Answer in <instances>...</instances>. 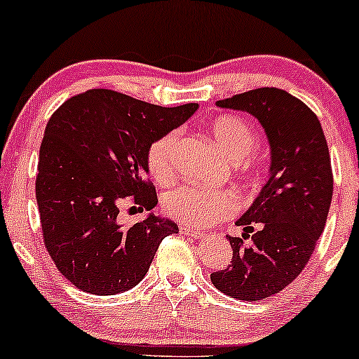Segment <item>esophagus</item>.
<instances>
[{
  "label": "esophagus",
  "mask_w": 359,
  "mask_h": 359,
  "mask_svg": "<svg viewBox=\"0 0 359 359\" xmlns=\"http://www.w3.org/2000/svg\"><path fill=\"white\" fill-rule=\"evenodd\" d=\"M179 229H180V233H182V234H187V236L197 238V240H199V238H203V236H204V233H203V231H199V229L189 228V226H180Z\"/></svg>",
  "instance_id": "obj_1"
}]
</instances>
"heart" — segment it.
I'll use <instances>...</instances> for the list:
<instances>
[{
    "label": "heart",
    "instance_id": "heart-1",
    "mask_svg": "<svg viewBox=\"0 0 359 359\" xmlns=\"http://www.w3.org/2000/svg\"><path fill=\"white\" fill-rule=\"evenodd\" d=\"M211 133L217 147L233 162L238 174L248 182L258 180L262 160L253 154L258 135L245 118L221 114L211 121ZM180 143V130H172L156 138L148 148V174L158 184H167L174 177L175 155ZM240 209V199L233 189H209L201 185H175L163 196V211L172 219L189 228H208L228 219Z\"/></svg>",
    "mask_w": 359,
    "mask_h": 359
}]
</instances>
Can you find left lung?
I'll list each match as a JSON object with an SVG mask.
<instances>
[{
	"label": "left lung",
	"instance_id": "8db88e82",
	"mask_svg": "<svg viewBox=\"0 0 359 359\" xmlns=\"http://www.w3.org/2000/svg\"><path fill=\"white\" fill-rule=\"evenodd\" d=\"M216 104L253 114L271 147L269 182L236 221L243 238L228 236L231 263L211 273L222 294L253 302L290 285L314 253L332 199L331 156L314 111L287 90L251 89Z\"/></svg>",
	"mask_w": 359,
	"mask_h": 359
}]
</instances>
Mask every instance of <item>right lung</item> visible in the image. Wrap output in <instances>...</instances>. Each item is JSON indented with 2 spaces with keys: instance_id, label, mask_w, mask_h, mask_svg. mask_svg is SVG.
Segmentation results:
<instances>
[{
  "instance_id": "obj_1",
  "label": "right lung",
  "mask_w": 359,
  "mask_h": 359,
  "mask_svg": "<svg viewBox=\"0 0 359 359\" xmlns=\"http://www.w3.org/2000/svg\"><path fill=\"white\" fill-rule=\"evenodd\" d=\"M196 109L197 102L163 108L89 89L48 119L35 196L45 248L74 287L94 295L130 290L147 275L163 238L179 233L174 221L154 214L125 228L118 214L126 204L155 208L148 148Z\"/></svg>"
}]
</instances>
